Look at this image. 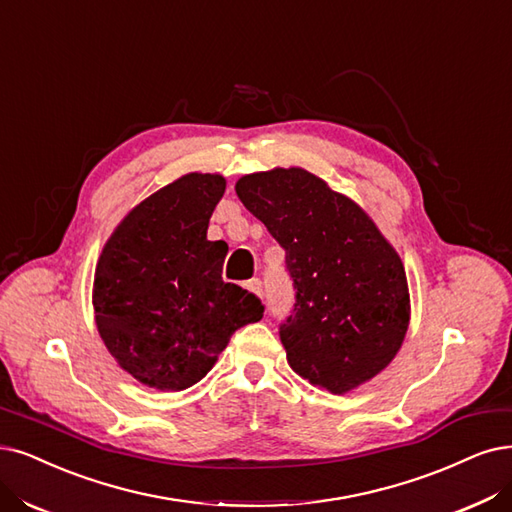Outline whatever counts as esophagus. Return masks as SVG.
I'll return each instance as SVG.
<instances>
[{
	"instance_id": "1",
	"label": "esophagus",
	"mask_w": 512,
	"mask_h": 512,
	"mask_svg": "<svg viewBox=\"0 0 512 512\" xmlns=\"http://www.w3.org/2000/svg\"><path fill=\"white\" fill-rule=\"evenodd\" d=\"M244 287L249 289V291H253L255 295L263 297V285H261V280H259V278H251V280H246V282H244Z\"/></svg>"
}]
</instances>
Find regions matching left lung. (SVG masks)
Returning a JSON list of instances; mask_svg holds the SVG:
<instances>
[{
  "mask_svg": "<svg viewBox=\"0 0 512 512\" xmlns=\"http://www.w3.org/2000/svg\"><path fill=\"white\" fill-rule=\"evenodd\" d=\"M236 194L285 249L295 304L278 333L291 369L344 394L388 367L409 327L407 276L363 208L304 168L246 175Z\"/></svg>",
  "mask_w": 512,
  "mask_h": 512,
  "instance_id": "1",
  "label": "left lung"
}]
</instances>
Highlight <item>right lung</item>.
Returning a JSON list of instances; mask_svg holds the SVG:
<instances>
[{"instance_id":"1","label":"right lung","mask_w":512,"mask_h":512,"mask_svg":"<svg viewBox=\"0 0 512 512\" xmlns=\"http://www.w3.org/2000/svg\"><path fill=\"white\" fill-rule=\"evenodd\" d=\"M223 192L219 175L177 179L132 208L99 257L97 329L120 367L149 388L200 382L230 337L266 310L221 278L227 244L206 240Z\"/></svg>"}]
</instances>
